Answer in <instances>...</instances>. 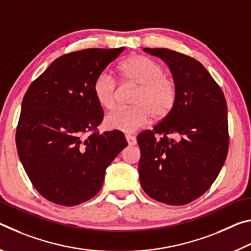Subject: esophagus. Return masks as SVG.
Here are the masks:
<instances>
[{
    "instance_id": "obj_1",
    "label": "esophagus",
    "mask_w": 251,
    "mask_h": 251,
    "mask_svg": "<svg viewBox=\"0 0 251 251\" xmlns=\"http://www.w3.org/2000/svg\"><path fill=\"white\" fill-rule=\"evenodd\" d=\"M125 138H126V141H127V143L129 144V145H135V144H136V137H135V136L126 135Z\"/></svg>"
}]
</instances>
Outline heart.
<instances>
[{"label": "heart", "mask_w": 251, "mask_h": 251, "mask_svg": "<svg viewBox=\"0 0 251 251\" xmlns=\"http://www.w3.org/2000/svg\"><path fill=\"white\" fill-rule=\"evenodd\" d=\"M118 74L126 84L137 85L131 100L134 106L118 108L106 116V128L134 133L151 120L165 118L172 112L178 96L175 79L164 74L158 63L143 55H133L118 65ZM93 93L100 106L113 109L118 97L117 84L112 76L103 72L93 84Z\"/></svg>", "instance_id": "b5f03b06"}]
</instances>
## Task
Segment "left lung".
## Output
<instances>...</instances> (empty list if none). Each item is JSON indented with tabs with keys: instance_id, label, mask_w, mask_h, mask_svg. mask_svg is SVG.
Masks as SVG:
<instances>
[{
	"instance_id": "obj_1",
	"label": "left lung",
	"mask_w": 251,
	"mask_h": 251,
	"mask_svg": "<svg viewBox=\"0 0 251 251\" xmlns=\"http://www.w3.org/2000/svg\"><path fill=\"white\" fill-rule=\"evenodd\" d=\"M163 59L178 88L175 106L152 130L137 136L139 180L148 196L180 206L207 192L228 152L227 104L208 71L193 57L168 49H144ZM174 134L175 139H168Z\"/></svg>"
}]
</instances>
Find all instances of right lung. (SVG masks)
<instances>
[{
    "label": "right lung",
    "instance_id": "right-lung-1",
    "mask_svg": "<svg viewBox=\"0 0 251 251\" xmlns=\"http://www.w3.org/2000/svg\"><path fill=\"white\" fill-rule=\"evenodd\" d=\"M124 50L63 55L25 93L16 148L29 180L50 201L76 206L94 197L106 168L127 146L122 131H96L104 114L93 93L97 75Z\"/></svg>",
    "mask_w": 251,
    "mask_h": 251
}]
</instances>
